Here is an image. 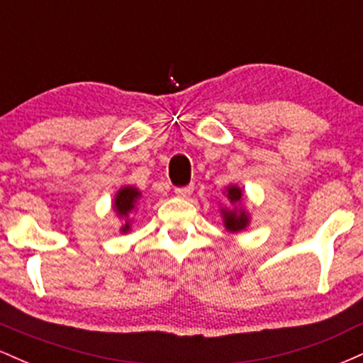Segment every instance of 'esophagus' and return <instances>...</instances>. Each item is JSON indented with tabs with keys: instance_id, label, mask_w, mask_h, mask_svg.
I'll use <instances>...</instances> for the list:
<instances>
[{
	"instance_id": "obj_1",
	"label": "esophagus",
	"mask_w": 363,
	"mask_h": 363,
	"mask_svg": "<svg viewBox=\"0 0 363 363\" xmlns=\"http://www.w3.org/2000/svg\"><path fill=\"white\" fill-rule=\"evenodd\" d=\"M194 187L193 186H186V187H177L176 189V196H179V198H187L189 194H193Z\"/></svg>"
}]
</instances>
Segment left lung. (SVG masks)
I'll return each mask as SVG.
<instances>
[{"label":"left lung","mask_w":363,"mask_h":363,"mask_svg":"<svg viewBox=\"0 0 363 363\" xmlns=\"http://www.w3.org/2000/svg\"><path fill=\"white\" fill-rule=\"evenodd\" d=\"M223 194L228 201V205L220 206V215H222L225 230H228L230 234L244 232L251 223V213L245 208L242 187L230 184L225 187Z\"/></svg>","instance_id":"1"}]
</instances>
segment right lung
<instances>
[{
	"mask_svg": "<svg viewBox=\"0 0 363 363\" xmlns=\"http://www.w3.org/2000/svg\"><path fill=\"white\" fill-rule=\"evenodd\" d=\"M141 199V191L135 186H123L119 187L118 193L114 194L112 199V210L118 218L121 220V234H128L131 232L133 215L138 211V203Z\"/></svg>",
	"mask_w": 363,
	"mask_h": 363,
	"instance_id": "obj_1",
	"label": "right lung"
}]
</instances>
